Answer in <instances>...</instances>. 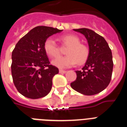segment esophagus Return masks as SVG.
<instances>
[{
    "mask_svg": "<svg viewBox=\"0 0 127 127\" xmlns=\"http://www.w3.org/2000/svg\"><path fill=\"white\" fill-rule=\"evenodd\" d=\"M66 72V70H61V69H60L59 70V73L61 74H64Z\"/></svg>",
    "mask_w": 127,
    "mask_h": 127,
    "instance_id": "obj_1",
    "label": "esophagus"
}]
</instances>
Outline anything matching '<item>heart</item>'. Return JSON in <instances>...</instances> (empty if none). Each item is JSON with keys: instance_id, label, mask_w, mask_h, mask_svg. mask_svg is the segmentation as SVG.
<instances>
[{"instance_id": "heart-1", "label": "heart", "mask_w": 127, "mask_h": 127, "mask_svg": "<svg viewBox=\"0 0 127 127\" xmlns=\"http://www.w3.org/2000/svg\"><path fill=\"white\" fill-rule=\"evenodd\" d=\"M63 44L68 46L65 51L67 55L61 57L52 61L54 66L60 68L72 67L76 63L82 64L88 59L90 51L86 45L80 43V39L74 35H64L60 37ZM44 50L49 57L55 58L59 55V49L55 41L52 37H48L44 43Z\"/></svg>"}]
</instances>
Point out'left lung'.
Wrapping results in <instances>:
<instances>
[{
  "mask_svg": "<svg viewBox=\"0 0 127 127\" xmlns=\"http://www.w3.org/2000/svg\"><path fill=\"white\" fill-rule=\"evenodd\" d=\"M74 31L86 38L90 54L82 70L76 71L77 77L70 86L82 94H97L106 88L111 79L112 53L105 39L92 30L80 28L74 29Z\"/></svg>",
  "mask_w": 127,
  "mask_h": 127,
  "instance_id": "8db88e82",
  "label": "left lung"
}]
</instances>
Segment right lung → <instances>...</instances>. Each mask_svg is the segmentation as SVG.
<instances>
[{
	"instance_id": "obj_1",
	"label": "right lung",
	"mask_w": 127,
	"mask_h": 127,
	"mask_svg": "<svg viewBox=\"0 0 127 127\" xmlns=\"http://www.w3.org/2000/svg\"><path fill=\"white\" fill-rule=\"evenodd\" d=\"M63 30L37 26L19 40L12 53L11 72L14 86L21 94L30 99L46 96L59 69L50 64L44 50L47 39Z\"/></svg>"
}]
</instances>
